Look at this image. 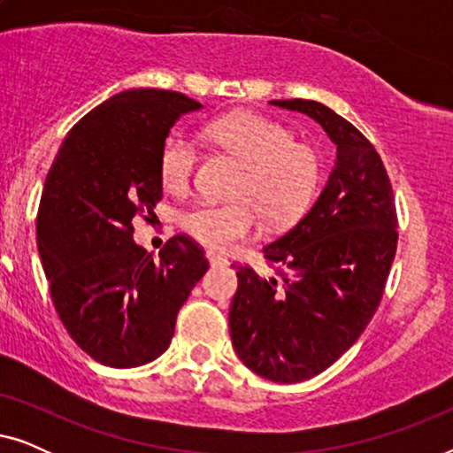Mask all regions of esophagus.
I'll use <instances>...</instances> for the list:
<instances>
[{"instance_id": "1", "label": "esophagus", "mask_w": 453, "mask_h": 453, "mask_svg": "<svg viewBox=\"0 0 453 453\" xmlns=\"http://www.w3.org/2000/svg\"><path fill=\"white\" fill-rule=\"evenodd\" d=\"M206 257H208L210 265H214V268H219V265H226V264H228V259H226L225 256H220V253H216V251H208Z\"/></svg>"}]
</instances>
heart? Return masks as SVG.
I'll return each instance as SVG.
<instances>
[{"label": "heart", "instance_id": "obj_1", "mask_svg": "<svg viewBox=\"0 0 453 453\" xmlns=\"http://www.w3.org/2000/svg\"><path fill=\"white\" fill-rule=\"evenodd\" d=\"M203 138L243 163L228 203H202L185 214L191 237L216 251H226L259 228V214L270 226L299 219L318 189L319 154L307 142L270 117L233 113L210 121ZM200 163L196 142L181 132L171 134L158 154L160 183L171 194L189 189Z\"/></svg>", "mask_w": 453, "mask_h": 453}]
</instances>
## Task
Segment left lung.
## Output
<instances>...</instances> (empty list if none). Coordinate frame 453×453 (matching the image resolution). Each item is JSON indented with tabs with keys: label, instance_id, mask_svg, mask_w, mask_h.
I'll use <instances>...</instances> for the list:
<instances>
[{
	"label": "left lung",
	"instance_id": "left-lung-1",
	"mask_svg": "<svg viewBox=\"0 0 453 453\" xmlns=\"http://www.w3.org/2000/svg\"><path fill=\"white\" fill-rule=\"evenodd\" d=\"M272 104L318 121L336 144V165L311 210L264 247L276 276L233 264L228 324L253 373L296 383L336 363L369 326L395 256L398 214L381 157L350 121L305 98Z\"/></svg>",
	"mask_w": 453,
	"mask_h": 453
}]
</instances>
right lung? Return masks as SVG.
Returning a JSON list of instances; mask_svg holds the SVG:
<instances>
[{
    "label": "right lung",
    "instance_id": "1",
    "mask_svg": "<svg viewBox=\"0 0 453 453\" xmlns=\"http://www.w3.org/2000/svg\"><path fill=\"white\" fill-rule=\"evenodd\" d=\"M202 104L173 90L135 88L86 113L47 173L36 247L53 305L73 342L95 361L140 367L169 349L179 309L206 274L188 234L158 257L134 241V219L163 197L160 146L179 117Z\"/></svg>",
    "mask_w": 453,
    "mask_h": 453
}]
</instances>
